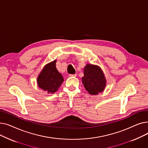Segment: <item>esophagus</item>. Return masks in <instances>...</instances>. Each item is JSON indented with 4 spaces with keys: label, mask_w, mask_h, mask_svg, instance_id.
Returning a JSON list of instances; mask_svg holds the SVG:
<instances>
[{
    "label": "esophagus",
    "mask_w": 148,
    "mask_h": 148,
    "mask_svg": "<svg viewBox=\"0 0 148 148\" xmlns=\"http://www.w3.org/2000/svg\"><path fill=\"white\" fill-rule=\"evenodd\" d=\"M69 76L70 77H75L77 76V74H69Z\"/></svg>",
    "instance_id": "esophagus-1"
}]
</instances>
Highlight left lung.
I'll list each match as a JSON object with an SVG mask.
<instances>
[{
    "instance_id": "left-lung-1",
    "label": "left lung",
    "mask_w": 148,
    "mask_h": 148,
    "mask_svg": "<svg viewBox=\"0 0 148 148\" xmlns=\"http://www.w3.org/2000/svg\"><path fill=\"white\" fill-rule=\"evenodd\" d=\"M82 83L90 95H97L104 90L107 81L103 70L99 66L87 64L84 68Z\"/></svg>"
}]
</instances>
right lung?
Returning <instances> with one entry per match:
<instances>
[{"mask_svg": "<svg viewBox=\"0 0 148 148\" xmlns=\"http://www.w3.org/2000/svg\"><path fill=\"white\" fill-rule=\"evenodd\" d=\"M56 60L46 64L37 77L38 87L47 92L54 94L64 81L62 75L56 67Z\"/></svg>", "mask_w": 148, "mask_h": 148, "instance_id": "right-lung-1", "label": "right lung"}]
</instances>
